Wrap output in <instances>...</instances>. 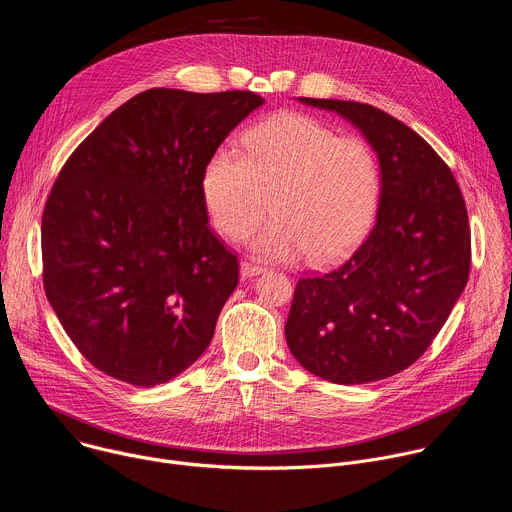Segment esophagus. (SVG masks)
Here are the masks:
<instances>
[{"mask_svg":"<svg viewBox=\"0 0 512 512\" xmlns=\"http://www.w3.org/2000/svg\"><path fill=\"white\" fill-rule=\"evenodd\" d=\"M263 271H265V267L259 265V263H253V261H243L241 263V275L243 277H253V275H259Z\"/></svg>","mask_w":512,"mask_h":512,"instance_id":"obj_1","label":"esophagus"}]
</instances>
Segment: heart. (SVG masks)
Masks as SVG:
<instances>
[{
    "label": "heart",
    "instance_id": "1",
    "mask_svg": "<svg viewBox=\"0 0 512 512\" xmlns=\"http://www.w3.org/2000/svg\"><path fill=\"white\" fill-rule=\"evenodd\" d=\"M200 192L216 231L243 241L273 206L277 218L257 237L269 257L306 251L314 263L348 253L367 235L381 198V166L369 141L338 135L300 113L251 127L243 156L221 148L202 168Z\"/></svg>",
    "mask_w": 512,
    "mask_h": 512
}]
</instances>
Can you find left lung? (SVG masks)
I'll list each match as a JSON object with an SVG mask.
<instances>
[{"instance_id":"left-lung-1","label":"left lung","mask_w":512,"mask_h":512,"mask_svg":"<svg viewBox=\"0 0 512 512\" xmlns=\"http://www.w3.org/2000/svg\"><path fill=\"white\" fill-rule=\"evenodd\" d=\"M300 101L364 133L379 156L381 198L373 231L344 263L298 279L285 340L330 383L381 381L429 348L466 287V202L448 164L403 121L356 101Z\"/></svg>"}]
</instances>
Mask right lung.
Returning a JSON list of instances; mask_svg holds the SVG:
<instances>
[{
	"mask_svg": "<svg viewBox=\"0 0 512 512\" xmlns=\"http://www.w3.org/2000/svg\"><path fill=\"white\" fill-rule=\"evenodd\" d=\"M263 103L251 91H143L64 162L42 214V281L101 373L154 387L210 344L239 261L208 227L202 168Z\"/></svg>",
	"mask_w": 512,
	"mask_h": 512,
	"instance_id": "1",
	"label": "right lung"
}]
</instances>
